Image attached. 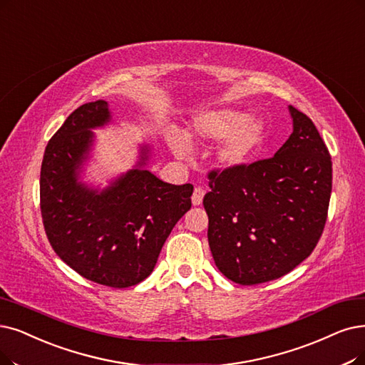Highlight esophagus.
<instances>
[{
    "label": "esophagus",
    "instance_id": "1",
    "mask_svg": "<svg viewBox=\"0 0 365 365\" xmlns=\"http://www.w3.org/2000/svg\"><path fill=\"white\" fill-rule=\"evenodd\" d=\"M203 196H205V190H203L202 187H196L195 192H193V196H192V203H193V205H200Z\"/></svg>",
    "mask_w": 365,
    "mask_h": 365
}]
</instances>
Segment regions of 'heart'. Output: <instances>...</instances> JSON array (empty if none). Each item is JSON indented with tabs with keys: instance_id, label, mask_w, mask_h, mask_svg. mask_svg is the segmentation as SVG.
I'll use <instances>...</instances> for the list:
<instances>
[{
	"instance_id": "b5f03b06",
	"label": "heart",
	"mask_w": 365,
	"mask_h": 365,
	"mask_svg": "<svg viewBox=\"0 0 365 365\" xmlns=\"http://www.w3.org/2000/svg\"><path fill=\"white\" fill-rule=\"evenodd\" d=\"M267 123L259 115H247L233 108H217L196 113L185 136L178 130H169L168 143L172 153L187 158V139L220 142L215 150V162L223 169H240L252 158L265 139Z\"/></svg>"
}]
</instances>
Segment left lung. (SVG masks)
Segmentation results:
<instances>
[{
	"mask_svg": "<svg viewBox=\"0 0 365 365\" xmlns=\"http://www.w3.org/2000/svg\"><path fill=\"white\" fill-rule=\"evenodd\" d=\"M287 109L292 133L274 157L211 172V192L203 197L215 265L242 286L280 279L298 267L327 222L329 153L309 116Z\"/></svg>",
	"mask_w": 365,
	"mask_h": 365,
	"instance_id": "8db88e82",
	"label": "left lung"
}]
</instances>
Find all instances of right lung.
<instances>
[{"label":"right lung","mask_w":365,"mask_h":365,"mask_svg":"<svg viewBox=\"0 0 365 365\" xmlns=\"http://www.w3.org/2000/svg\"><path fill=\"white\" fill-rule=\"evenodd\" d=\"M112 123L105 100L68 115L43 155L40 208L61 260L85 279L123 289L153 272L169 233L192 207L193 185L157 178L148 170L153 145L145 142L138 145L136 163L106 185L85 181L94 160L93 130Z\"/></svg>","instance_id":"right-lung-1"}]
</instances>
